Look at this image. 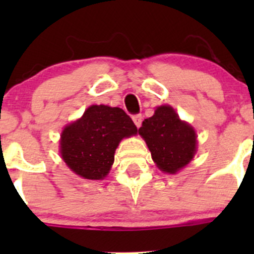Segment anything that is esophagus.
<instances>
[{
  "label": "esophagus",
  "instance_id": "34e87169",
  "mask_svg": "<svg viewBox=\"0 0 254 254\" xmlns=\"http://www.w3.org/2000/svg\"><path fill=\"white\" fill-rule=\"evenodd\" d=\"M132 122L135 123L137 127H141V123H142V115L141 114H136V115H132Z\"/></svg>",
  "mask_w": 254,
  "mask_h": 254
}]
</instances>
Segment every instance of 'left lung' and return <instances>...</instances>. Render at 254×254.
Masks as SVG:
<instances>
[{"label":"left lung","mask_w":254,"mask_h":254,"mask_svg":"<svg viewBox=\"0 0 254 254\" xmlns=\"http://www.w3.org/2000/svg\"><path fill=\"white\" fill-rule=\"evenodd\" d=\"M139 134L162 172L175 175L193 160L196 152L195 130L179 119L171 106L157 107L152 117L143 120Z\"/></svg>","instance_id":"1"}]
</instances>
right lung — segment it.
<instances>
[{
	"label": "right lung",
	"mask_w": 254,
	"mask_h": 254,
	"mask_svg": "<svg viewBox=\"0 0 254 254\" xmlns=\"http://www.w3.org/2000/svg\"><path fill=\"white\" fill-rule=\"evenodd\" d=\"M136 132L134 122L123 109L91 106L61 132V157L79 177L103 179L111 171L119 142Z\"/></svg>",
	"instance_id": "right-lung-1"
}]
</instances>
